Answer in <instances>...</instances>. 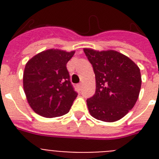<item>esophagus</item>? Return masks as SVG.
Returning <instances> with one entry per match:
<instances>
[{"label": "esophagus", "instance_id": "obj_1", "mask_svg": "<svg viewBox=\"0 0 159 159\" xmlns=\"http://www.w3.org/2000/svg\"><path fill=\"white\" fill-rule=\"evenodd\" d=\"M77 89H78V91H81V90H82V83H80V84L77 85Z\"/></svg>", "mask_w": 159, "mask_h": 159}]
</instances>
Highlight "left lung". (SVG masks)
I'll return each instance as SVG.
<instances>
[{"label":"left lung","instance_id":"obj_1","mask_svg":"<svg viewBox=\"0 0 159 159\" xmlns=\"http://www.w3.org/2000/svg\"><path fill=\"white\" fill-rule=\"evenodd\" d=\"M83 50L96 77V92L87 100L91 116L105 122L120 120L138 100L140 70L130 58L117 51Z\"/></svg>","mask_w":159,"mask_h":159}]
</instances>
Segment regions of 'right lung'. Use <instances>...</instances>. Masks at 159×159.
I'll use <instances>...</instances> for the list:
<instances>
[{
  "label": "right lung",
  "mask_w": 159,
  "mask_h": 159,
  "mask_svg": "<svg viewBox=\"0 0 159 159\" xmlns=\"http://www.w3.org/2000/svg\"><path fill=\"white\" fill-rule=\"evenodd\" d=\"M74 53L52 48L36 54L26 63L24 91L29 105L39 116L53 118L69 111L77 93L66 66Z\"/></svg>",
  "instance_id": "1"
}]
</instances>
